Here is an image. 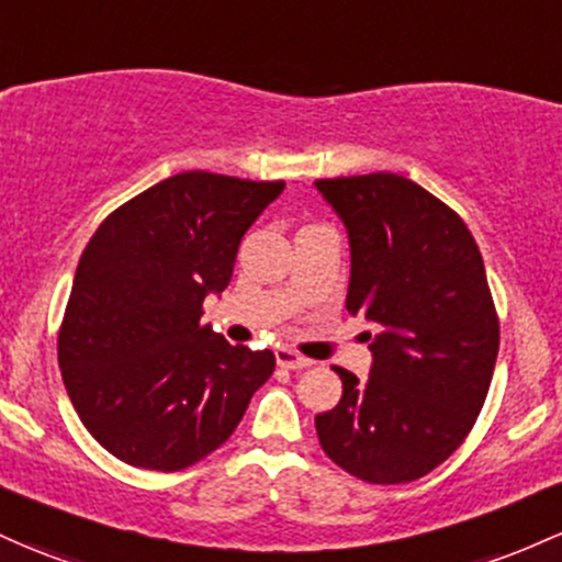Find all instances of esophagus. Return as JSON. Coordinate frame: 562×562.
Returning <instances> with one entry per match:
<instances>
[{
    "mask_svg": "<svg viewBox=\"0 0 562 562\" xmlns=\"http://www.w3.org/2000/svg\"><path fill=\"white\" fill-rule=\"evenodd\" d=\"M277 366L285 368V371H304L312 366V360H306L304 355L293 349H277Z\"/></svg>",
    "mask_w": 562,
    "mask_h": 562,
    "instance_id": "1",
    "label": "esophagus"
}]
</instances>
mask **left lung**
Instances as JSON below:
<instances>
[{
    "instance_id": "1",
    "label": "left lung",
    "mask_w": 562,
    "mask_h": 562,
    "mask_svg": "<svg viewBox=\"0 0 562 562\" xmlns=\"http://www.w3.org/2000/svg\"><path fill=\"white\" fill-rule=\"evenodd\" d=\"M347 226L349 314L368 333V379L344 368V394L314 427L341 470L375 485L424 477L464 442L488 394L498 317L464 221L394 172L314 181Z\"/></svg>"
}]
</instances>
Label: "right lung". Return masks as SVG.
<instances>
[{"label":"right lung","mask_w":562,"mask_h":562,"mask_svg":"<svg viewBox=\"0 0 562 562\" xmlns=\"http://www.w3.org/2000/svg\"><path fill=\"white\" fill-rule=\"evenodd\" d=\"M282 189L178 172L116 207L90 237L58 366L85 427L125 464H196L229 440L274 371L269 349L232 347L202 323V301L229 285L245 232Z\"/></svg>","instance_id":"1"}]
</instances>
